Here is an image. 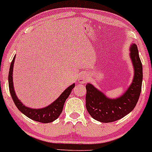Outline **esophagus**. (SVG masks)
Masks as SVG:
<instances>
[{
  "mask_svg": "<svg viewBox=\"0 0 152 152\" xmlns=\"http://www.w3.org/2000/svg\"><path fill=\"white\" fill-rule=\"evenodd\" d=\"M79 82L81 83H85L86 82H88V77H87L85 73H83V74L80 75L79 77Z\"/></svg>",
  "mask_w": 152,
  "mask_h": 152,
  "instance_id": "obj_1",
  "label": "esophagus"
}]
</instances>
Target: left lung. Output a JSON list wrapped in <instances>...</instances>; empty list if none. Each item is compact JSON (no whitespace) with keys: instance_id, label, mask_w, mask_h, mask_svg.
<instances>
[{"instance_id":"1","label":"left lung","mask_w":152,"mask_h":152,"mask_svg":"<svg viewBox=\"0 0 152 152\" xmlns=\"http://www.w3.org/2000/svg\"><path fill=\"white\" fill-rule=\"evenodd\" d=\"M130 57L134 67V77L126 93L117 99L108 98L93 85H86L85 105L95 120L110 123L124 118L135 108L141 91L143 68L139 51L135 44L131 47Z\"/></svg>"}]
</instances>
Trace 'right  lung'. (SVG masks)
Returning a JSON list of instances; mask_svg holds the SVG:
<instances>
[{"label": "right lung", "instance_id": "add662e5", "mask_svg": "<svg viewBox=\"0 0 152 152\" xmlns=\"http://www.w3.org/2000/svg\"><path fill=\"white\" fill-rule=\"evenodd\" d=\"M15 57L16 56H14V57H13L11 63V66H10L9 74H8V86H9L10 93H11L12 99H13L17 108L25 115H26L27 117L32 119V120L35 121L47 124V123H51L55 121L62 113L65 100L69 97L72 90L74 88L75 84H72L69 87H68L54 103H52L46 108L41 109H32L26 107L17 98L16 93L14 92V89H13V77L12 75H13V64H14Z\"/></svg>", "mask_w": 152, "mask_h": 152}]
</instances>
